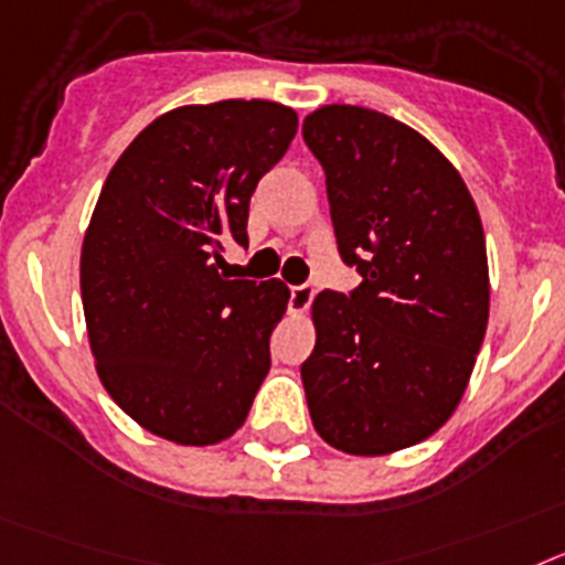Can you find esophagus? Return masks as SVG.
<instances>
[{
    "label": "esophagus",
    "instance_id": "obj_1",
    "mask_svg": "<svg viewBox=\"0 0 565 565\" xmlns=\"http://www.w3.org/2000/svg\"><path fill=\"white\" fill-rule=\"evenodd\" d=\"M312 298H316V289L310 284H301V287L289 289V310L292 312H307L310 310Z\"/></svg>",
    "mask_w": 565,
    "mask_h": 565
}]
</instances>
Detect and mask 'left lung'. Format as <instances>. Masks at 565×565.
<instances>
[{
    "label": "left lung",
    "mask_w": 565,
    "mask_h": 565,
    "mask_svg": "<svg viewBox=\"0 0 565 565\" xmlns=\"http://www.w3.org/2000/svg\"><path fill=\"white\" fill-rule=\"evenodd\" d=\"M303 141L327 173L338 249L364 281L312 301L301 381L323 440L377 458L452 418L489 323L487 238L455 164L404 121L323 105Z\"/></svg>",
    "instance_id": "1"
}]
</instances>
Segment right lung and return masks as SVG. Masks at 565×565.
<instances>
[{
	"instance_id": "right-lung-1",
	"label": "right lung",
	"mask_w": 565,
	"mask_h": 565,
	"mask_svg": "<svg viewBox=\"0 0 565 565\" xmlns=\"http://www.w3.org/2000/svg\"><path fill=\"white\" fill-rule=\"evenodd\" d=\"M296 130L276 102L175 107L102 188L78 264L87 338L107 395L159 438L222 444L267 377L287 284L230 281L218 267L224 244H247L249 195Z\"/></svg>"
}]
</instances>
